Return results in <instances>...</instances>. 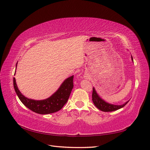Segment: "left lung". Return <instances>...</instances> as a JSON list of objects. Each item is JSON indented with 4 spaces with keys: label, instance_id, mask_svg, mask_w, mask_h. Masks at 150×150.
I'll use <instances>...</instances> for the list:
<instances>
[{
    "label": "left lung",
    "instance_id": "left-lung-1",
    "mask_svg": "<svg viewBox=\"0 0 150 150\" xmlns=\"http://www.w3.org/2000/svg\"><path fill=\"white\" fill-rule=\"evenodd\" d=\"M132 59L133 60L132 57ZM92 100H93V103L95 104V106H96L98 109H99L100 110L103 111H104V112H109V111H113L119 110L120 108H122V107H124L129 102V100L127 101L126 103H125L122 105H114L107 103L106 102H105L104 100H103L101 98L99 97V96H98L97 93H96V91H95L94 88H93V92H92Z\"/></svg>",
    "mask_w": 150,
    "mask_h": 150
}]
</instances>
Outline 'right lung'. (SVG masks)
<instances>
[{
    "instance_id": "1",
    "label": "right lung",
    "mask_w": 150,
    "mask_h": 150,
    "mask_svg": "<svg viewBox=\"0 0 150 150\" xmlns=\"http://www.w3.org/2000/svg\"><path fill=\"white\" fill-rule=\"evenodd\" d=\"M13 86L19 99L25 106L37 113L49 114L61 110L67 103L73 88V76L66 79L59 90L53 95L47 99L42 100L29 99L22 95L17 88L15 78H13Z\"/></svg>"
}]
</instances>
